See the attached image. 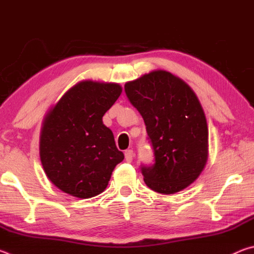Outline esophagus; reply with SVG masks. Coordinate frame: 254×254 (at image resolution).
<instances>
[{
    "label": "esophagus",
    "mask_w": 254,
    "mask_h": 254,
    "mask_svg": "<svg viewBox=\"0 0 254 254\" xmlns=\"http://www.w3.org/2000/svg\"><path fill=\"white\" fill-rule=\"evenodd\" d=\"M124 156H126L127 162H131L133 160V157H134V152H133V150H127L124 152Z\"/></svg>",
    "instance_id": "34e87169"
}]
</instances>
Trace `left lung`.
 <instances>
[{
    "instance_id": "8db88e82",
    "label": "left lung",
    "mask_w": 254,
    "mask_h": 254,
    "mask_svg": "<svg viewBox=\"0 0 254 254\" xmlns=\"http://www.w3.org/2000/svg\"><path fill=\"white\" fill-rule=\"evenodd\" d=\"M124 91L142 115L154 163L141 166L144 183L163 195L198 178L208 158V127L194 91L179 77L153 70L127 81Z\"/></svg>"
}]
</instances>
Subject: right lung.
I'll list each match as a JSON object with an SVG mask.
<instances>
[{
	"label": "right lung",
	"instance_id": "right-lung-1",
	"mask_svg": "<svg viewBox=\"0 0 254 254\" xmlns=\"http://www.w3.org/2000/svg\"><path fill=\"white\" fill-rule=\"evenodd\" d=\"M121 93L115 83L79 81L46 115L40 159L47 177L60 190L78 198L105 190L124 154L102 119Z\"/></svg>",
	"mask_w": 254,
	"mask_h": 254
}]
</instances>
